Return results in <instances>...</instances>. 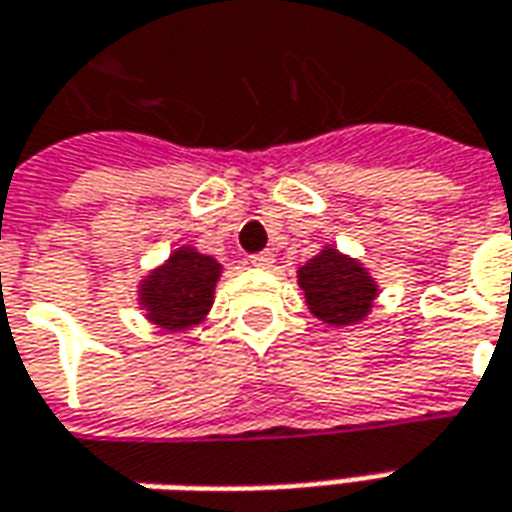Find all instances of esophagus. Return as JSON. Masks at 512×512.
Listing matches in <instances>:
<instances>
[{
	"label": "esophagus",
	"instance_id": "1",
	"mask_svg": "<svg viewBox=\"0 0 512 512\" xmlns=\"http://www.w3.org/2000/svg\"><path fill=\"white\" fill-rule=\"evenodd\" d=\"M273 262H276V256H273L270 250H264V253H253V256H250V264H253V267H259V270H270Z\"/></svg>",
	"mask_w": 512,
	"mask_h": 512
}]
</instances>
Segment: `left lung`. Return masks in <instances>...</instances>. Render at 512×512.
<instances>
[{"instance_id": "left-lung-1", "label": "left lung", "mask_w": 512, "mask_h": 512, "mask_svg": "<svg viewBox=\"0 0 512 512\" xmlns=\"http://www.w3.org/2000/svg\"><path fill=\"white\" fill-rule=\"evenodd\" d=\"M298 287L304 290L312 315L329 327H352L363 321L377 298V281L369 270L332 245L298 267Z\"/></svg>"}]
</instances>
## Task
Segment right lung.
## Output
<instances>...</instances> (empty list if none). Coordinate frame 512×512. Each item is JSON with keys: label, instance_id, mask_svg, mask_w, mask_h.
Returning <instances> with one entry per match:
<instances>
[{"label": "right lung", "instance_id": "obj_1", "mask_svg": "<svg viewBox=\"0 0 512 512\" xmlns=\"http://www.w3.org/2000/svg\"><path fill=\"white\" fill-rule=\"evenodd\" d=\"M222 264L191 245L177 248L160 267L143 276L137 301L146 318L166 332H185L205 321L214 304Z\"/></svg>", "mask_w": 512, "mask_h": 512}]
</instances>
